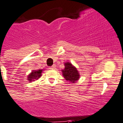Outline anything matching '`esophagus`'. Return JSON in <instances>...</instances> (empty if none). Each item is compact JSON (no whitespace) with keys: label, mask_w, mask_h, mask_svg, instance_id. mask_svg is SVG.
I'll return each instance as SVG.
<instances>
[{"label":"esophagus","mask_w":123,"mask_h":123,"mask_svg":"<svg viewBox=\"0 0 123 123\" xmlns=\"http://www.w3.org/2000/svg\"><path fill=\"white\" fill-rule=\"evenodd\" d=\"M49 68L50 69H54L55 68V65H52L51 67H49Z\"/></svg>","instance_id":"obj_1"}]
</instances>
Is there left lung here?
<instances>
[{
    "mask_svg": "<svg viewBox=\"0 0 123 123\" xmlns=\"http://www.w3.org/2000/svg\"><path fill=\"white\" fill-rule=\"evenodd\" d=\"M65 67L62 70L63 75L64 78L68 81L74 83L79 79V73L75 67H73L72 65L67 62L65 63Z\"/></svg>",
    "mask_w": 123,
    "mask_h": 123,
    "instance_id": "left-lung-1",
    "label": "left lung"
}]
</instances>
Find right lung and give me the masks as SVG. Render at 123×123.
<instances>
[{"label":"right lung","instance_id":"1","mask_svg":"<svg viewBox=\"0 0 123 123\" xmlns=\"http://www.w3.org/2000/svg\"><path fill=\"white\" fill-rule=\"evenodd\" d=\"M41 73H42V70H34L33 72H32L30 75H29L27 78H28V80H29V82H31L32 80L34 79H39L40 77L41 76Z\"/></svg>","mask_w":123,"mask_h":123}]
</instances>
